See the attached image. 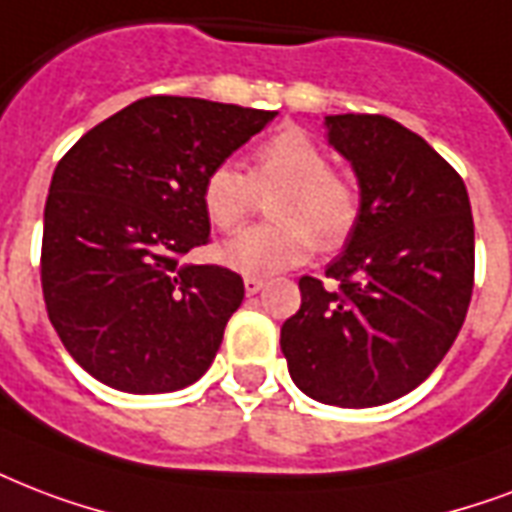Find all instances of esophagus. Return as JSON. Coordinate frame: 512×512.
Listing matches in <instances>:
<instances>
[{
	"instance_id": "obj_1",
	"label": "esophagus",
	"mask_w": 512,
	"mask_h": 512,
	"mask_svg": "<svg viewBox=\"0 0 512 512\" xmlns=\"http://www.w3.org/2000/svg\"><path fill=\"white\" fill-rule=\"evenodd\" d=\"M263 287L265 279H257V276H247V279H244V290H247V295H257Z\"/></svg>"
}]
</instances>
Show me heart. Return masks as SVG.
Returning a JSON list of instances; mask_svg holds the SVG:
<instances>
[{
    "label": "heart",
    "instance_id": "1",
    "mask_svg": "<svg viewBox=\"0 0 512 512\" xmlns=\"http://www.w3.org/2000/svg\"><path fill=\"white\" fill-rule=\"evenodd\" d=\"M271 201V225L241 230L220 249L222 263L247 276H271L306 263L317 249L349 239L360 217V195L330 169L322 144L300 128H282L255 150L252 171L217 163L204 179V209L220 230H236L255 212L260 193Z\"/></svg>",
    "mask_w": 512,
    "mask_h": 512
}]
</instances>
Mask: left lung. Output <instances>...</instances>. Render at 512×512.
<instances>
[{
  "label": "left lung",
  "instance_id": "obj_1",
  "mask_svg": "<svg viewBox=\"0 0 512 512\" xmlns=\"http://www.w3.org/2000/svg\"><path fill=\"white\" fill-rule=\"evenodd\" d=\"M327 144L349 161L360 217L327 265L338 290L303 276L282 325L303 395L373 408L438 368L473 295L475 228L462 177L419 134L384 115H327Z\"/></svg>",
  "mask_w": 512,
  "mask_h": 512
}]
</instances>
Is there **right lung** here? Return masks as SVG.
<instances>
[{
    "instance_id": "right-lung-1",
    "label": "right lung",
    "mask_w": 512,
    "mask_h": 512,
    "mask_svg": "<svg viewBox=\"0 0 512 512\" xmlns=\"http://www.w3.org/2000/svg\"><path fill=\"white\" fill-rule=\"evenodd\" d=\"M276 115L150 96L61 158L45 204L42 295L66 351L96 381L158 395L209 370L244 282L179 257L209 241L206 174Z\"/></svg>"
}]
</instances>
